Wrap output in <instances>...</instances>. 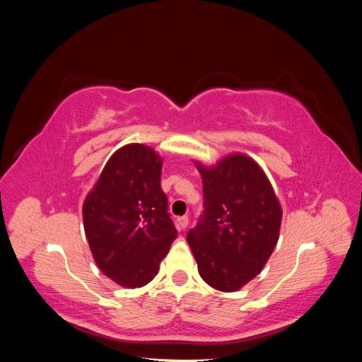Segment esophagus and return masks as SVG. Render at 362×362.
<instances>
[{"label": "esophagus", "mask_w": 362, "mask_h": 362, "mask_svg": "<svg viewBox=\"0 0 362 362\" xmlns=\"http://www.w3.org/2000/svg\"><path fill=\"white\" fill-rule=\"evenodd\" d=\"M187 225H189V217L187 216H182V217L178 218V226L180 228L185 229V228H187Z\"/></svg>", "instance_id": "esophagus-1"}]
</instances>
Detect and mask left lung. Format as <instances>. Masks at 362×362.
I'll return each instance as SVG.
<instances>
[{"mask_svg":"<svg viewBox=\"0 0 362 362\" xmlns=\"http://www.w3.org/2000/svg\"><path fill=\"white\" fill-rule=\"evenodd\" d=\"M202 175L204 211L187 233L202 279L237 291L264 267L279 238L282 210L266 173L243 156L225 157Z\"/></svg>","mask_w":362,"mask_h":362,"instance_id":"8db88e82","label":"left lung"}]
</instances>
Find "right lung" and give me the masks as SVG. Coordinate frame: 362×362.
Returning a JSON list of instances; mask_svg holds the SVG:
<instances>
[{
	"mask_svg": "<svg viewBox=\"0 0 362 362\" xmlns=\"http://www.w3.org/2000/svg\"><path fill=\"white\" fill-rule=\"evenodd\" d=\"M161 164L149 146L131 144L117 149L83 205L95 262L127 288L154 279L178 234L161 190Z\"/></svg>",
	"mask_w": 362,
	"mask_h": 362,
	"instance_id": "1",
	"label": "right lung"
}]
</instances>
